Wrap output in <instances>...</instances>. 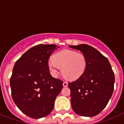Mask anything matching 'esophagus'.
Listing matches in <instances>:
<instances>
[{
  "instance_id": "1",
  "label": "esophagus",
  "mask_w": 124,
  "mask_h": 124,
  "mask_svg": "<svg viewBox=\"0 0 124 124\" xmlns=\"http://www.w3.org/2000/svg\"><path fill=\"white\" fill-rule=\"evenodd\" d=\"M63 85L64 87H66V86H68V83L67 82H66V81H64L63 82Z\"/></svg>"
}]
</instances>
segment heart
Wrapping results in <instances>:
<instances>
[{"label":"heart","mask_w":124,"mask_h":124,"mask_svg":"<svg viewBox=\"0 0 124 124\" xmlns=\"http://www.w3.org/2000/svg\"><path fill=\"white\" fill-rule=\"evenodd\" d=\"M48 68L54 76H57L60 68L66 78L75 80L79 78L87 66V59L84 54L73 50H64L56 53L53 59L49 60Z\"/></svg>","instance_id":"1"}]
</instances>
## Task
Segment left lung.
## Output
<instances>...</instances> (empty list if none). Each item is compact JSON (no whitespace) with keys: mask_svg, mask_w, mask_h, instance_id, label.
<instances>
[{"mask_svg":"<svg viewBox=\"0 0 124 124\" xmlns=\"http://www.w3.org/2000/svg\"><path fill=\"white\" fill-rule=\"evenodd\" d=\"M69 46L81 51L87 59L83 75L68 83L72 108L79 116L93 117L99 114L110 100L114 91V73L108 59L91 46Z\"/></svg>","mask_w":124,"mask_h":124,"instance_id":"1","label":"left lung"}]
</instances>
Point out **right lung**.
<instances>
[{
    "instance_id": "add662e5",
    "label": "right lung",
    "mask_w": 124,
    "mask_h": 124,
    "mask_svg": "<svg viewBox=\"0 0 124 124\" xmlns=\"http://www.w3.org/2000/svg\"><path fill=\"white\" fill-rule=\"evenodd\" d=\"M55 45H38L27 51L15 63L10 80L12 97L23 113L33 119L51 113L63 82L53 78L48 63Z\"/></svg>"
}]
</instances>
